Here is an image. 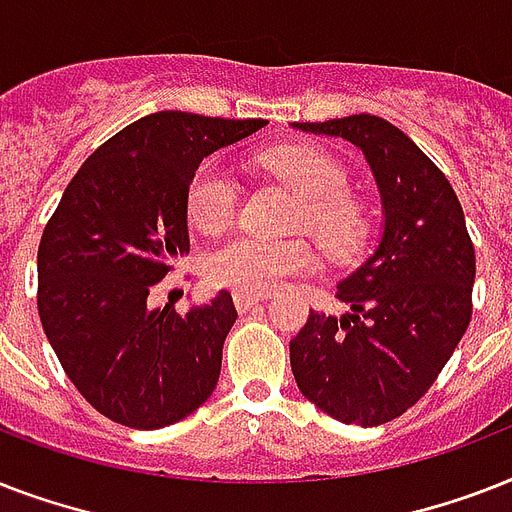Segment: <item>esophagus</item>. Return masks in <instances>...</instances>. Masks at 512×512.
I'll list each match as a JSON object with an SVG mask.
<instances>
[{
  "instance_id": "34e87169",
  "label": "esophagus",
  "mask_w": 512,
  "mask_h": 512,
  "mask_svg": "<svg viewBox=\"0 0 512 512\" xmlns=\"http://www.w3.org/2000/svg\"><path fill=\"white\" fill-rule=\"evenodd\" d=\"M263 300H265V295H247V292H236V295H233V303H236L239 313L252 311V308H257V305L263 303Z\"/></svg>"
}]
</instances>
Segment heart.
<instances>
[{"instance_id":"heart-1","label":"heart","mask_w":512,"mask_h":512,"mask_svg":"<svg viewBox=\"0 0 512 512\" xmlns=\"http://www.w3.org/2000/svg\"><path fill=\"white\" fill-rule=\"evenodd\" d=\"M260 167L287 180L300 196L295 223L319 236L329 249L345 252L361 233V212L348 196V172L335 156L313 146L273 148L260 154ZM239 180L223 164L204 162L193 172L185 196V212L201 233L223 231L239 209ZM316 252L305 239L233 236L207 255L209 284L247 295H268L289 279L311 273Z\"/></svg>"}]
</instances>
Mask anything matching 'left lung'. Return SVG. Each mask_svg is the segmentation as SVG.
I'll list each match as a JSON object with an SVG mask.
<instances>
[{
	"instance_id": "obj_1",
	"label": "left lung",
	"mask_w": 512,
	"mask_h": 512,
	"mask_svg": "<svg viewBox=\"0 0 512 512\" xmlns=\"http://www.w3.org/2000/svg\"><path fill=\"white\" fill-rule=\"evenodd\" d=\"M364 151L385 228L358 271L337 284L353 313L311 311L289 342L297 388L345 425L374 428L420 401L473 316L476 249L446 175L380 116L295 124Z\"/></svg>"
}]
</instances>
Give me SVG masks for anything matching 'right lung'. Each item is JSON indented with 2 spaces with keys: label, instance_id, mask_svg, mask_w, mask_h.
<instances>
[{
  "label": "right lung",
  "instance_id": "obj_1",
  "mask_svg": "<svg viewBox=\"0 0 512 512\" xmlns=\"http://www.w3.org/2000/svg\"><path fill=\"white\" fill-rule=\"evenodd\" d=\"M265 119L159 111L108 138L79 167L44 225L36 305L68 380L108 420L156 430L217 385L236 321L228 292L177 313L148 292L188 252L185 196L204 156Z\"/></svg>",
  "mask_w": 512,
  "mask_h": 512
}]
</instances>
